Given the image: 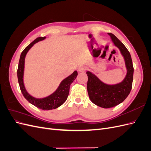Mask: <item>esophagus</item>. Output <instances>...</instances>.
Listing matches in <instances>:
<instances>
[{
  "instance_id": "obj_1",
  "label": "esophagus",
  "mask_w": 151,
  "mask_h": 151,
  "mask_svg": "<svg viewBox=\"0 0 151 151\" xmlns=\"http://www.w3.org/2000/svg\"><path fill=\"white\" fill-rule=\"evenodd\" d=\"M86 70V67L84 66H80L78 68V71L79 72H83Z\"/></svg>"
}]
</instances>
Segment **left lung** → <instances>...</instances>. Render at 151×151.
<instances>
[{"instance_id": "obj_1", "label": "left lung", "mask_w": 151, "mask_h": 151, "mask_svg": "<svg viewBox=\"0 0 151 151\" xmlns=\"http://www.w3.org/2000/svg\"><path fill=\"white\" fill-rule=\"evenodd\" d=\"M113 43L119 49L125 61L127 74L119 83L108 84L103 83L94 73L87 71L88 77L87 89L89 99L94 104L103 108H109L120 104L130 93L134 76V67L129 50L112 33H108Z\"/></svg>"}]
</instances>
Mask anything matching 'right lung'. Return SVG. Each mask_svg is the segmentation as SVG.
<instances>
[{"label": "right lung", "instance_id": "obj_1", "mask_svg": "<svg viewBox=\"0 0 151 151\" xmlns=\"http://www.w3.org/2000/svg\"><path fill=\"white\" fill-rule=\"evenodd\" d=\"M45 38H46V36L37 38L33 42L31 43L28 47H26L23 51H22L19 58L17 74L18 83H19L21 91L24 97L31 104H33L35 106L37 107L38 108L43 109V110H50V109H53L58 108L65 102L68 93H69L70 86L73 83V81L76 79L78 74H77V71L75 70L71 75L62 80L57 89L53 93L50 94L47 97L42 98H36L28 93V91L26 89L23 80L25 57L27 53L28 52L31 48L36 43L44 40Z\"/></svg>", "mask_w": 151, "mask_h": 151}]
</instances>
